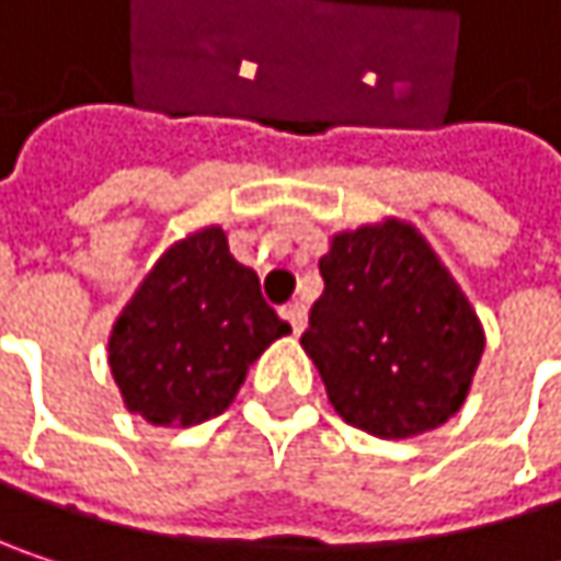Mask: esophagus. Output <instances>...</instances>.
Returning <instances> with one entry per match:
<instances>
[{"label":"esophagus","mask_w":561,"mask_h":561,"mask_svg":"<svg viewBox=\"0 0 561 561\" xmlns=\"http://www.w3.org/2000/svg\"><path fill=\"white\" fill-rule=\"evenodd\" d=\"M282 318L291 324V331H295V334H301V331H305V324H308V308H305L301 301H291V305H285V308H282Z\"/></svg>","instance_id":"34e87169"}]
</instances>
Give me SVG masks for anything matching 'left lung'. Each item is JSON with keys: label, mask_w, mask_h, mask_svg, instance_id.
Wrapping results in <instances>:
<instances>
[{"label": "left lung", "mask_w": 561, "mask_h": 561, "mask_svg": "<svg viewBox=\"0 0 561 561\" xmlns=\"http://www.w3.org/2000/svg\"><path fill=\"white\" fill-rule=\"evenodd\" d=\"M324 291L301 334L334 412L377 438H412L468 399L484 328L425 237L396 217L331 237Z\"/></svg>", "instance_id": "left-lung-1"}]
</instances>
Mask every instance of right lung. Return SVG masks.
Masks as SVG:
<instances>
[{
	"label": "right lung",
	"mask_w": 561,
	"mask_h": 561,
	"mask_svg": "<svg viewBox=\"0 0 561 561\" xmlns=\"http://www.w3.org/2000/svg\"><path fill=\"white\" fill-rule=\"evenodd\" d=\"M288 331L260 276L230 256L227 233L204 227L162 253L116 318L110 370L133 415L187 428L220 415Z\"/></svg>",
	"instance_id": "right-lung-1"
}]
</instances>
